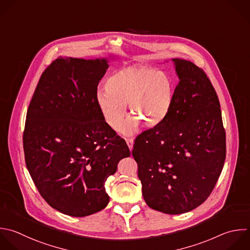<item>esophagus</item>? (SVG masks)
<instances>
[{
	"label": "esophagus",
	"mask_w": 250,
	"mask_h": 250,
	"mask_svg": "<svg viewBox=\"0 0 250 250\" xmlns=\"http://www.w3.org/2000/svg\"><path fill=\"white\" fill-rule=\"evenodd\" d=\"M125 140H126V143H127V145H128V147L132 150L133 145H134V140H133L132 138H126Z\"/></svg>",
	"instance_id": "obj_1"
}]
</instances>
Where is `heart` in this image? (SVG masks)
Masks as SVG:
<instances>
[{
    "mask_svg": "<svg viewBox=\"0 0 250 250\" xmlns=\"http://www.w3.org/2000/svg\"><path fill=\"white\" fill-rule=\"evenodd\" d=\"M105 85L106 89H99L96 93V103L105 124L117 130L127 104L132 113L121 127L123 134L135 132L140 122L146 128L160 126L173 107L175 83L164 71L130 66L113 73Z\"/></svg>",
    "mask_w": 250,
    "mask_h": 250,
    "instance_id": "heart-1",
    "label": "heart"
}]
</instances>
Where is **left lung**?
Listing matches in <instances>:
<instances>
[{"instance_id":"obj_1","label":"left lung","mask_w":250,"mask_h":250,"mask_svg":"<svg viewBox=\"0 0 250 250\" xmlns=\"http://www.w3.org/2000/svg\"><path fill=\"white\" fill-rule=\"evenodd\" d=\"M180 79L166 120L135 139L143 196L157 211L176 215L202 204L212 192L226 158L220 103L203 69L173 59Z\"/></svg>"}]
</instances>
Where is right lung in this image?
I'll list each match as a JSON object with an SVG mask.
<instances>
[{
    "label": "right lung",
    "mask_w": 250,
    "mask_h": 250,
    "mask_svg": "<svg viewBox=\"0 0 250 250\" xmlns=\"http://www.w3.org/2000/svg\"><path fill=\"white\" fill-rule=\"evenodd\" d=\"M107 61L60 57L42 73L23 132L26 167L42 197L58 211L85 217L109 202L106 179L130 156L96 103Z\"/></svg>",
    "instance_id": "add662e5"
}]
</instances>
